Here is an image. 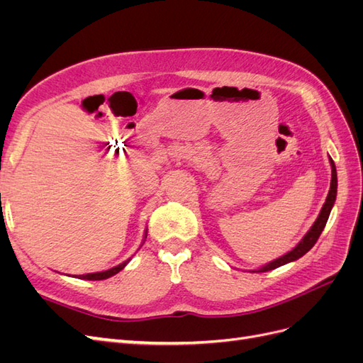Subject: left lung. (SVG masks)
<instances>
[{"label": "left lung", "mask_w": 363, "mask_h": 363, "mask_svg": "<svg viewBox=\"0 0 363 363\" xmlns=\"http://www.w3.org/2000/svg\"><path fill=\"white\" fill-rule=\"evenodd\" d=\"M330 164H332L330 191H328V195H327L325 203H324V206H323V208H321V212H320V215H318L316 221L313 223V225L311 227L309 232H307V233L304 235V238L300 240V242L296 244V247L292 248L289 252H286V255L279 257V259H276V260H272V262H269V263H267L265 267H262V268H259V269H256V271H252V272H267V271H271V269H276V268H279V267H281V265H286V263H289V262H294V260H296V259L303 257V256L306 255V252L309 251V250L316 244L318 238H320V235L323 233V230H324V227H325V224H327L328 216H330L332 207H333L335 200H336V192H337V175H336L335 162L332 160V157H330Z\"/></svg>", "instance_id": "1"}]
</instances>
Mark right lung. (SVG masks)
I'll return each mask as SVG.
<instances>
[{
  "label": "right lung",
  "mask_w": 363,
  "mask_h": 363,
  "mask_svg": "<svg viewBox=\"0 0 363 363\" xmlns=\"http://www.w3.org/2000/svg\"><path fill=\"white\" fill-rule=\"evenodd\" d=\"M145 238H147V235H145ZM127 263H128V260H125V262L121 263V265H118L115 268H111V269H107V271L92 272V274H83V276H77V277L83 279V280H104V279H108V277L115 276V274H118L121 269H124V267L127 265Z\"/></svg>",
  "instance_id": "1"
}]
</instances>
